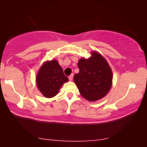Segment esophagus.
Segmentation results:
<instances>
[{"label": "esophagus", "instance_id": "esophagus-1", "mask_svg": "<svg viewBox=\"0 0 147 147\" xmlns=\"http://www.w3.org/2000/svg\"><path fill=\"white\" fill-rule=\"evenodd\" d=\"M68 79H69V80H70V81H72V79H73V74H71V75L69 76Z\"/></svg>", "mask_w": 147, "mask_h": 147}]
</instances>
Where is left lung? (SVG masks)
Here are the masks:
<instances>
[{"mask_svg":"<svg viewBox=\"0 0 147 147\" xmlns=\"http://www.w3.org/2000/svg\"><path fill=\"white\" fill-rule=\"evenodd\" d=\"M79 72L74 76V82L79 92L88 101L98 100L108 93L111 87L113 74L105 59L92 52L90 58L81 59Z\"/></svg>","mask_w":147,"mask_h":147,"instance_id":"8db88e82","label":"left lung"}]
</instances>
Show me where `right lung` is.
Returning a JSON list of instances; mask_svg holds the SVG:
<instances>
[{"label": "right lung", "instance_id": "add662e5", "mask_svg": "<svg viewBox=\"0 0 147 147\" xmlns=\"http://www.w3.org/2000/svg\"><path fill=\"white\" fill-rule=\"evenodd\" d=\"M68 81L63 69L56 60L47 61L40 68L36 76V85L45 97H52L59 92L62 84Z\"/></svg>", "mask_w": 147, "mask_h": 147}]
</instances>
